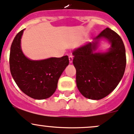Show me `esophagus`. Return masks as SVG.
Masks as SVG:
<instances>
[{"instance_id":"34e87169","label":"esophagus","mask_w":134,"mask_h":134,"mask_svg":"<svg viewBox=\"0 0 134 134\" xmlns=\"http://www.w3.org/2000/svg\"><path fill=\"white\" fill-rule=\"evenodd\" d=\"M69 62H70V63H72V60H73V57H72V56H69Z\"/></svg>"}]
</instances>
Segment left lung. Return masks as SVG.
<instances>
[{
	"label": "left lung",
	"instance_id": "8db88e82",
	"mask_svg": "<svg viewBox=\"0 0 134 134\" xmlns=\"http://www.w3.org/2000/svg\"><path fill=\"white\" fill-rule=\"evenodd\" d=\"M105 38L111 43L107 52L96 53L99 41ZM76 70V85L85 98L99 100L112 92L123 76L126 67L125 47L121 38L110 28L104 29L94 42L73 51Z\"/></svg>",
	"mask_w": 134,
	"mask_h": 134
}]
</instances>
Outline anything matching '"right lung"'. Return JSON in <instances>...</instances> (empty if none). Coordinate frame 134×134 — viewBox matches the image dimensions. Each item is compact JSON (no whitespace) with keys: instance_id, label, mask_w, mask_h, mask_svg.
Wrapping results in <instances>:
<instances>
[{"instance_id":"obj_1","label":"right lung","mask_w":134,"mask_h":134,"mask_svg":"<svg viewBox=\"0 0 134 134\" xmlns=\"http://www.w3.org/2000/svg\"><path fill=\"white\" fill-rule=\"evenodd\" d=\"M24 30L16 35L11 44V74L20 89L28 96L35 99H47L55 92L59 78L69 63L68 56L41 60L27 58L20 46Z\"/></svg>"}]
</instances>
